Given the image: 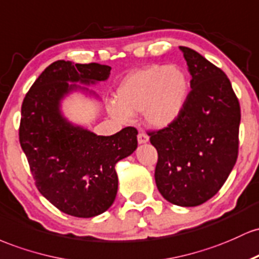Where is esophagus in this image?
I'll use <instances>...</instances> for the list:
<instances>
[{
    "mask_svg": "<svg viewBox=\"0 0 259 259\" xmlns=\"http://www.w3.org/2000/svg\"><path fill=\"white\" fill-rule=\"evenodd\" d=\"M137 138H138V143H139V144L147 143V142L149 141V137H148L147 133H144V132H139Z\"/></svg>",
    "mask_w": 259,
    "mask_h": 259,
    "instance_id": "34e87169",
    "label": "esophagus"
}]
</instances>
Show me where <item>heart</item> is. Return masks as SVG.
I'll use <instances>...</instances> for the list:
<instances>
[{
  "label": "heart",
  "mask_w": 259,
  "mask_h": 259,
  "mask_svg": "<svg viewBox=\"0 0 259 259\" xmlns=\"http://www.w3.org/2000/svg\"><path fill=\"white\" fill-rule=\"evenodd\" d=\"M188 95V79L177 66L152 65L138 69L122 82L117 100L110 103V114L122 122L133 112L144 111L154 127H166L179 117Z\"/></svg>",
  "instance_id": "1"
}]
</instances>
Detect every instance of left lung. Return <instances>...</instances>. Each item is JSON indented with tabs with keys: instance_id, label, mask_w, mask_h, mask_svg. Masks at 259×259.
Wrapping results in <instances>:
<instances>
[{
	"instance_id": "1",
	"label": "left lung",
	"mask_w": 259,
	"mask_h": 259,
	"mask_svg": "<svg viewBox=\"0 0 259 259\" xmlns=\"http://www.w3.org/2000/svg\"><path fill=\"white\" fill-rule=\"evenodd\" d=\"M180 50L192 89L179 117L148 135L158 152L159 192L172 204L196 207L219 192L237 160L241 110L222 69L192 49Z\"/></svg>"
}]
</instances>
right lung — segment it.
Wrapping results in <instances>:
<instances>
[{"label":"right lung","mask_w":259,"mask_h":259,"mask_svg":"<svg viewBox=\"0 0 259 259\" xmlns=\"http://www.w3.org/2000/svg\"><path fill=\"white\" fill-rule=\"evenodd\" d=\"M111 67L59 60L46 67L22 104L19 143L39 192L68 215L92 218L107 210L117 193L115 165L137 148L138 131L126 127L97 136L61 115L60 103L77 84L109 78ZM85 89L87 88H82Z\"/></svg>","instance_id":"add662e5"}]
</instances>
